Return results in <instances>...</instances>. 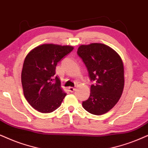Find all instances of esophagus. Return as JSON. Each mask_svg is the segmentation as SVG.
I'll use <instances>...</instances> for the list:
<instances>
[{"label":"esophagus","instance_id":"esophagus-1","mask_svg":"<svg viewBox=\"0 0 148 148\" xmlns=\"http://www.w3.org/2000/svg\"><path fill=\"white\" fill-rule=\"evenodd\" d=\"M68 89H69V91H70V92H73V91L76 90V88L72 87H69Z\"/></svg>","mask_w":148,"mask_h":148}]
</instances>
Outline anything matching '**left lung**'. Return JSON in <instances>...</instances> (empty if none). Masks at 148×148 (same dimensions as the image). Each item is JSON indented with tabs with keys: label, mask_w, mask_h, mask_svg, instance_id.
Segmentation results:
<instances>
[{
	"label": "left lung",
	"mask_w": 148,
	"mask_h": 148,
	"mask_svg": "<svg viewBox=\"0 0 148 148\" xmlns=\"http://www.w3.org/2000/svg\"><path fill=\"white\" fill-rule=\"evenodd\" d=\"M77 53L83 59L94 85L88 100L83 102L86 111L101 115L114 107L124 87V69L120 56L113 48L100 43L80 45Z\"/></svg>",
	"instance_id": "obj_1"
}]
</instances>
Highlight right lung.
<instances>
[{
	"label": "right lung",
	"instance_id": "obj_1",
	"mask_svg": "<svg viewBox=\"0 0 148 148\" xmlns=\"http://www.w3.org/2000/svg\"><path fill=\"white\" fill-rule=\"evenodd\" d=\"M74 49L72 46L40 45L24 59L21 80L24 95L30 105L42 113H49L61 106L66 96L56 76L57 63Z\"/></svg>",
	"mask_w": 148,
	"mask_h": 148
}]
</instances>
